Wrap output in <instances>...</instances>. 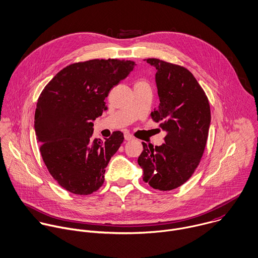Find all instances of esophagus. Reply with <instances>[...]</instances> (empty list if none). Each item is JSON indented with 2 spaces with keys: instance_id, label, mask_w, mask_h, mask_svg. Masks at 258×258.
<instances>
[{
  "instance_id": "34e87169",
  "label": "esophagus",
  "mask_w": 258,
  "mask_h": 258,
  "mask_svg": "<svg viewBox=\"0 0 258 258\" xmlns=\"http://www.w3.org/2000/svg\"><path fill=\"white\" fill-rule=\"evenodd\" d=\"M124 138H125V140L129 141V140H132L134 137H133L129 132H125V133H124Z\"/></svg>"
}]
</instances>
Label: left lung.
<instances>
[{"mask_svg":"<svg viewBox=\"0 0 258 258\" xmlns=\"http://www.w3.org/2000/svg\"><path fill=\"white\" fill-rule=\"evenodd\" d=\"M156 69L158 109L151 118L166 131L165 143L153 148L142 142L138 164L143 181L159 190L183 184L203 156L211 123L209 100L192 74L183 67L148 58Z\"/></svg>","mask_w":258,"mask_h":258,"instance_id":"8db88e82","label":"left lung"}]
</instances>
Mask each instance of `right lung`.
<instances>
[{"label":"right lung","instance_id":"obj_1","mask_svg":"<svg viewBox=\"0 0 258 258\" xmlns=\"http://www.w3.org/2000/svg\"><path fill=\"white\" fill-rule=\"evenodd\" d=\"M135 66L131 60L92 59L68 66L45 86L35 111L34 128L42 159L67 190L90 195L104 183L111 157L124 135L94 139L93 120L107 109L105 99Z\"/></svg>","mask_w":258,"mask_h":258}]
</instances>
